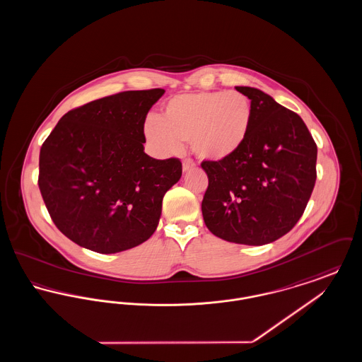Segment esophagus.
<instances>
[{"mask_svg": "<svg viewBox=\"0 0 362 362\" xmlns=\"http://www.w3.org/2000/svg\"><path fill=\"white\" fill-rule=\"evenodd\" d=\"M183 173H187L189 170H192V168H195V163L192 161V160H189V158H186V160H183Z\"/></svg>", "mask_w": 362, "mask_h": 362, "instance_id": "obj_1", "label": "esophagus"}]
</instances>
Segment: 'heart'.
Wrapping results in <instances>:
<instances>
[{
	"mask_svg": "<svg viewBox=\"0 0 362 362\" xmlns=\"http://www.w3.org/2000/svg\"><path fill=\"white\" fill-rule=\"evenodd\" d=\"M254 105L239 90H205L171 98L160 118L148 115L144 137L161 155H176L191 142L201 160L220 163L243 149L254 124Z\"/></svg>",
	"mask_w": 362,
	"mask_h": 362,
	"instance_id": "obj_1",
	"label": "heart"
}]
</instances>
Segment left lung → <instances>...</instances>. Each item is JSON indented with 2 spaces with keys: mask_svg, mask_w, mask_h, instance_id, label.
Returning a JSON list of instances; mask_svg holds the SVG:
<instances>
[{
  "mask_svg": "<svg viewBox=\"0 0 362 362\" xmlns=\"http://www.w3.org/2000/svg\"><path fill=\"white\" fill-rule=\"evenodd\" d=\"M254 105V124L230 160L202 161V216L223 240L263 245L286 235L303 216L316 180L317 146L304 121L251 86H236Z\"/></svg>",
  "mask_w": 362,
  "mask_h": 362,
  "instance_id": "1",
  "label": "left lung"
}]
</instances>
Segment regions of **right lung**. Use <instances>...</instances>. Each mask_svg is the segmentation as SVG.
Returning <instances> with one entry per match:
<instances>
[{"mask_svg":"<svg viewBox=\"0 0 362 362\" xmlns=\"http://www.w3.org/2000/svg\"><path fill=\"white\" fill-rule=\"evenodd\" d=\"M164 89L126 90L66 112L39 155L37 185L55 226L100 254L137 247L153 233L179 158L144 152V122Z\"/></svg>","mask_w":362,"mask_h":362,"instance_id":"right-lung-1","label":"right lung"}]
</instances>
